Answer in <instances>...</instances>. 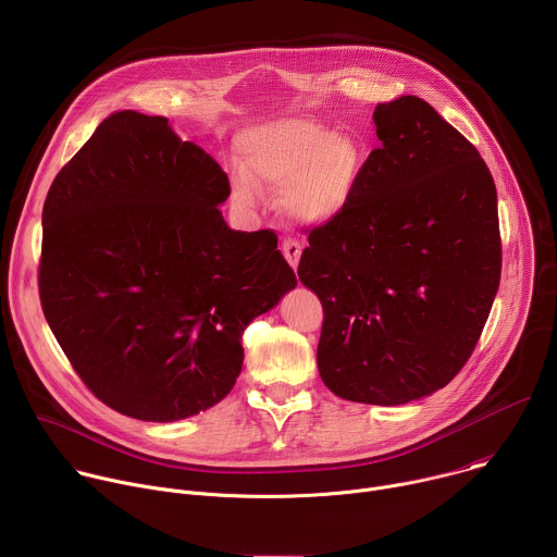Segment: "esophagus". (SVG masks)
Listing matches in <instances>:
<instances>
[{
  "instance_id": "esophagus-1",
  "label": "esophagus",
  "mask_w": 557,
  "mask_h": 557,
  "mask_svg": "<svg viewBox=\"0 0 557 557\" xmlns=\"http://www.w3.org/2000/svg\"><path fill=\"white\" fill-rule=\"evenodd\" d=\"M282 253H284V258L288 260V264H290L293 269H297V262H299V256H301V245H299V240H295V237H284Z\"/></svg>"
}]
</instances>
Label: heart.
I'll use <instances>...</instances> for the list:
<instances>
[{"label":"heart","mask_w":557,"mask_h":557,"mask_svg":"<svg viewBox=\"0 0 557 557\" xmlns=\"http://www.w3.org/2000/svg\"><path fill=\"white\" fill-rule=\"evenodd\" d=\"M240 151L251 178L273 187L288 185L284 205L301 222L335 218L350 200L361 170V151L352 138L299 116L247 129ZM233 191L245 202L256 194L247 176L233 181Z\"/></svg>","instance_id":"b5f03b06"}]
</instances>
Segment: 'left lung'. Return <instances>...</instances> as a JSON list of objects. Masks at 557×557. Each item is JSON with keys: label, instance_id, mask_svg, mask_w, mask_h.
Returning <instances> with one entry per match:
<instances>
[{"label": "left lung", "instance_id": "1", "mask_svg": "<svg viewBox=\"0 0 557 557\" xmlns=\"http://www.w3.org/2000/svg\"><path fill=\"white\" fill-rule=\"evenodd\" d=\"M381 147L346 207L306 228L297 275L322 301L317 368L346 401L401 406L445 387L500 284L490 168L428 101L374 108Z\"/></svg>", "mask_w": 557, "mask_h": 557}]
</instances>
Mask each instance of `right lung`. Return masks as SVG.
<instances>
[{
	"mask_svg": "<svg viewBox=\"0 0 557 557\" xmlns=\"http://www.w3.org/2000/svg\"><path fill=\"white\" fill-rule=\"evenodd\" d=\"M213 158L165 116L110 114L44 202L39 299L108 408L153 423L209 410L243 370V333L297 280L271 228L233 231Z\"/></svg>",
	"mask_w": 557,
	"mask_h": 557,
	"instance_id": "obj_1",
	"label": "right lung"
}]
</instances>
